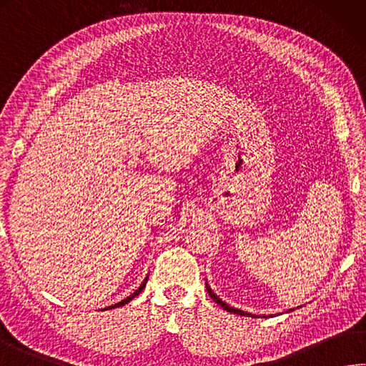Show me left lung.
Masks as SVG:
<instances>
[{
	"label": "left lung",
	"instance_id": "8db88e82",
	"mask_svg": "<svg viewBox=\"0 0 366 366\" xmlns=\"http://www.w3.org/2000/svg\"><path fill=\"white\" fill-rule=\"evenodd\" d=\"M205 287H207V292H209V295L212 296V300L213 301H215L217 302V305H219V306H222L223 309H224V311H227V312H231V314H237V315H247V317H257V315H253V314H248V312H245V311H240V309H236V307H232V306H229V305H227V302H224V301H222V300H219L218 298V296L215 295V293H213L212 292V288L209 287V284H207V282H205ZM290 311H293V309H290ZM290 311H288V312H290ZM261 317V315H259ZM264 317V315H263Z\"/></svg>",
	"mask_w": 366,
	"mask_h": 366
}]
</instances>
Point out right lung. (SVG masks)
<instances>
[{
    "label": "right lung",
    "instance_id": "obj_1",
    "mask_svg": "<svg viewBox=\"0 0 366 366\" xmlns=\"http://www.w3.org/2000/svg\"><path fill=\"white\" fill-rule=\"evenodd\" d=\"M147 282H148V275H147V277H144V280L142 282V285H140L139 288H137V290H135V292H134L132 295H129L126 300H122V301H119V302H118V305L108 306L107 309H114V307H121V306H124V305H127V302H129V301H132V300L135 298V296H139V295L142 293V290H143V288H144V287H147Z\"/></svg>",
    "mask_w": 366,
    "mask_h": 366
}]
</instances>
